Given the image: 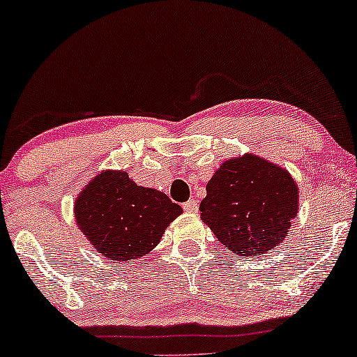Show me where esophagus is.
Masks as SVG:
<instances>
[{
    "label": "esophagus",
    "instance_id": "34e87169",
    "mask_svg": "<svg viewBox=\"0 0 357 357\" xmlns=\"http://www.w3.org/2000/svg\"><path fill=\"white\" fill-rule=\"evenodd\" d=\"M183 209L187 213H198V202L197 199H188L187 203H183Z\"/></svg>",
    "mask_w": 357,
    "mask_h": 357
}]
</instances>
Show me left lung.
<instances>
[{"label":"left lung","mask_w":357,"mask_h":357,"mask_svg":"<svg viewBox=\"0 0 357 357\" xmlns=\"http://www.w3.org/2000/svg\"><path fill=\"white\" fill-rule=\"evenodd\" d=\"M297 206L299 188L291 174L245 154L214 172L199 211L222 245L236 255L257 257L282 243Z\"/></svg>","instance_id":"obj_1"}]
</instances>
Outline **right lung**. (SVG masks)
Returning a JSON list of instances; mask_svg holds the SVG:
<instances>
[{
  "mask_svg": "<svg viewBox=\"0 0 357 357\" xmlns=\"http://www.w3.org/2000/svg\"><path fill=\"white\" fill-rule=\"evenodd\" d=\"M182 208L159 190L139 187L125 170L96 175L75 202L77 227L100 255L115 263L144 257Z\"/></svg>",
  "mask_w": 357,
  "mask_h": 357,
  "instance_id": "right-lung-1",
  "label": "right lung"
}]
</instances>
